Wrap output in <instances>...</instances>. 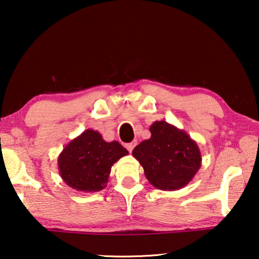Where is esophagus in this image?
Here are the masks:
<instances>
[{"label": "esophagus", "mask_w": 259, "mask_h": 259, "mask_svg": "<svg viewBox=\"0 0 259 259\" xmlns=\"http://www.w3.org/2000/svg\"><path fill=\"white\" fill-rule=\"evenodd\" d=\"M136 145H137V141H132V143L126 144V148H127V150H128L130 153L133 151V148L136 147Z\"/></svg>", "instance_id": "1"}]
</instances>
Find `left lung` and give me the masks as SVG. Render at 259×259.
<instances>
[{"instance_id": "8db88e82", "label": "left lung", "mask_w": 259, "mask_h": 259, "mask_svg": "<svg viewBox=\"0 0 259 259\" xmlns=\"http://www.w3.org/2000/svg\"><path fill=\"white\" fill-rule=\"evenodd\" d=\"M151 138L134 148L133 157L143 166L151 185L162 191L185 187L201 166V153L196 141L175 125L154 121Z\"/></svg>"}]
</instances>
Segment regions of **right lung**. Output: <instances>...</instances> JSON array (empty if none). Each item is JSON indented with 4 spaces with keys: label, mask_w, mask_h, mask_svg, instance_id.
<instances>
[{
    "label": "right lung",
    "mask_w": 259,
    "mask_h": 259,
    "mask_svg": "<svg viewBox=\"0 0 259 259\" xmlns=\"http://www.w3.org/2000/svg\"><path fill=\"white\" fill-rule=\"evenodd\" d=\"M127 154L118 141L107 143L98 131L86 130L60 153V176L79 192H99L107 186L112 166Z\"/></svg>",
    "instance_id": "add662e5"
}]
</instances>
